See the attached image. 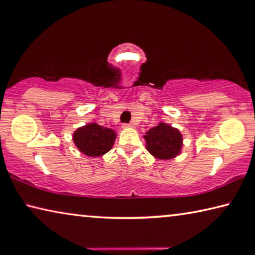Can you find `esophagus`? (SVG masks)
Instances as JSON below:
<instances>
[{
    "label": "esophagus",
    "mask_w": 255,
    "mask_h": 255,
    "mask_svg": "<svg viewBox=\"0 0 255 255\" xmlns=\"http://www.w3.org/2000/svg\"><path fill=\"white\" fill-rule=\"evenodd\" d=\"M132 125L131 124H124L123 125V128H131Z\"/></svg>",
    "instance_id": "1"
}]
</instances>
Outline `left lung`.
Returning <instances> with one entry per match:
<instances>
[{
    "label": "left lung",
    "mask_w": 255,
    "mask_h": 255,
    "mask_svg": "<svg viewBox=\"0 0 255 255\" xmlns=\"http://www.w3.org/2000/svg\"><path fill=\"white\" fill-rule=\"evenodd\" d=\"M144 138L147 151L160 160L173 159L183 146V136L178 129L162 123L146 131Z\"/></svg>",
    "instance_id": "1"
}]
</instances>
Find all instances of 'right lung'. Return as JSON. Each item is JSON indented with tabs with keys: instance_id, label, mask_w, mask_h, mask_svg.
<instances>
[{
	"instance_id": "add662e5",
	"label": "right lung",
	"mask_w": 255,
	"mask_h": 255,
	"mask_svg": "<svg viewBox=\"0 0 255 255\" xmlns=\"http://www.w3.org/2000/svg\"><path fill=\"white\" fill-rule=\"evenodd\" d=\"M116 136L112 129L93 123L77 129L74 132V143L83 154L95 157L110 151Z\"/></svg>"
}]
</instances>
